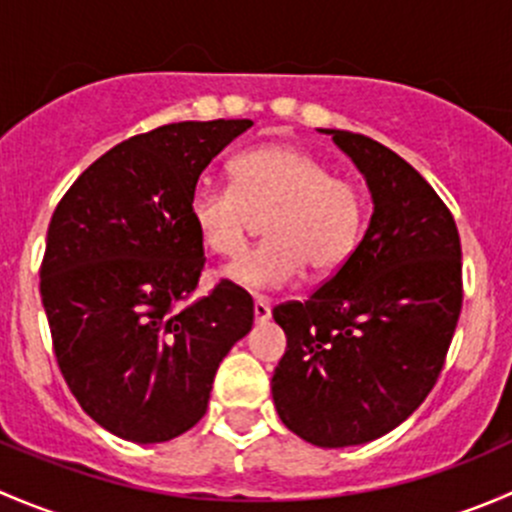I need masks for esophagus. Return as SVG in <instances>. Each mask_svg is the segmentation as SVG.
Masks as SVG:
<instances>
[{"label":"esophagus","mask_w":512,"mask_h":512,"mask_svg":"<svg viewBox=\"0 0 512 512\" xmlns=\"http://www.w3.org/2000/svg\"><path fill=\"white\" fill-rule=\"evenodd\" d=\"M272 317V307H270V302H267V299H262V297H257L255 299V322H267V319Z\"/></svg>","instance_id":"obj_1"}]
</instances>
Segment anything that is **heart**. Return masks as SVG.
I'll list each match as a JSON object with an SVG mask.
<instances>
[{"instance_id":"b5f03b06","label":"heart","mask_w":512,"mask_h":512,"mask_svg":"<svg viewBox=\"0 0 512 512\" xmlns=\"http://www.w3.org/2000/svg\"><path fill=\"white\" fill-rule=\"evenodd\" d=\"M232 185L198 183L188 218L208 252L245 250L255 218H267L265 245L225 267L227 282L245 289L285 287L302 275L327 277L354 255L366 220V195L334 175L324 160L297 146L252 148L230 163Z\"/></svg>"}]
</instances>
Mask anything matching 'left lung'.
<instances>
[{
  "label": "left lung",
  "mask_w": 512,
  "mask_h": 512,
  "mask_svg": "<svg viewBox=\"0 0 512 512\" xmlns=\"http://www.w3.org/2000/svg\"><path fill=\"white\" fill-rule=\"evenodd\" d=\"M322 133L361 170L374 213L342 270L304 302L272 309L287 334L272 399L299 438L344 448L399 426L438 381L463 304L461 237L436 190L391 148Z\"/></svg>",
  "instance_id": "8db88e82"
}]
</instances>
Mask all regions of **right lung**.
Instances as JSON below:
<instances>
[{"label":"right lung","mask_w":512,"mask_h":512,"mask_svg":"<svg viewBox=\"0 0 512 512\" xmlns=\"http://www.w3.org/2000/svg\"><path fill=\"white\" fill-rule=\"evenodd\" d=\"M250 126L183 121L128 138L91 163L51 215L39 289L56 364L113 436L163 443L193 428L220 361L252 329V297L227 280L180 307L205 267L190 193Z\"/></svg>","instance_id":"1"}]
</instances>
